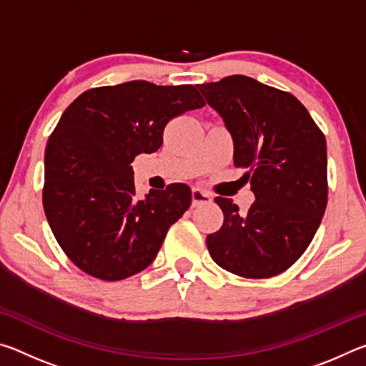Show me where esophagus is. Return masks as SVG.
Masks as SVG:
<instances>
[{"instance_id":"obj_1","label":"esophagus","mask_w":366,"mask_h":366,"mask_svg":"<svg viewBox=\"0 0 366 366\" xmlns=\"http://www.w3.org/2000/svg\"><path fill=\"white\" fill-rule=\"evenodd\" d=\"M212 200H213V197L209 195L208 192L202 190V189L192 190V207L205 205V203H209Z\"/></svg>"}]
</instances>
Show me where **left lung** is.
Masks as SVG:
<instances>
[{
  "label": "left lung",
  "instance_id": "8db88e82",
  "mask_svg": "<svg viewBox=\"0 0 366 366\" xmlns=\"http://www.w3.org/2000/svg\"><path fill=\"white\" fill-rule=\"evenodd\" d=\"M234 142V166L249 169V212L216 197L224 213L207 247L216 264L242 277L290 268L312 242L327 203L326 140L307 108L287 92L247 76L202 84Z\"/></svg>",
  "mask_w": 366,
  "mask_h": 366
}]
</instances>
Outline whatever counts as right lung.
I'll list each match as a JSON object with an SVG mask.
<instances>
[{"mask_svg":"<svg viewBox=\"0 0 366 366\" xmlns=\"http://www.w3.org/2000/svg\"><path fill=\"white\" fill-rule=\"evenodd\" d=\"M202 107L194 85L132 80L84 92L61 116L46 144L43 208L61 249L86 274L126 280L157 258L192 192L171 184L137 198L131 163L158 150L172 117Z\"/></svg>","mask_w":366,"mask_h":366,"instance_id":"add662e5","label":"right lung"}]
</instances>
